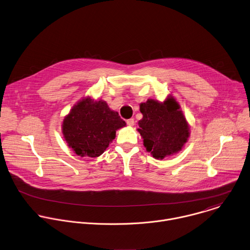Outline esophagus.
Segmentation results:
<instances>
[{
    "instance_id": "obj_1",
    "label": "esophagus",
    "mask_w": 250,
    "mask_h": 250,
    "mask_svg": "<svg viewBox=\"0 0 250 250\" xmlns=\"http://www.w3.org/2000/svg\"><path fill=\"white\" fill-rule=\"evenodd\" d=\"M126 124H127V125L132 126V125H134V120H133V119H128V120L126 121Z\"/></svg>"
}]
</instances>
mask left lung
<instances>
[{
	"label": "left lung",
	"instance_id": "8db88e82",
	"mask_svg": "<svg viewBox=\"0 0 250 250\" xmlns=\"http://www.w3.org/2000/svg\"><path fill=\"white\" fill-rule=\"evenodd\" d=\"M143 119L138 131L144 146L155 159H164L180 151L189 137V126L179 104L172 98L164 103L153 99L140 104Z\"/></svg>",
	"mask_w": 250,
	"mask_h": 250
}]
</instances>
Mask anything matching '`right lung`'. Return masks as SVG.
<instances>
[{
	"label": "right lung",
	"mask_w": 250,
	"mask_h": 250,
	"mask_svg": "<svg viewBox=\"0 0 250 250\" xmlns=\"http://www.w3.org/2000/svg\"><path fill=\"white\" fill-rule=\"evenodd\" d=\"M125 122L104 101L86 97L80 101L64 119L62 129L66 142L81 156L99 157L115 139L116 130Z\"/></svg>",
	"instance_id": "add662e5"
}]
</instances>
